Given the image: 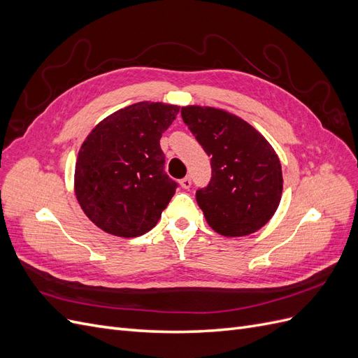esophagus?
I'll list each match as a JSON object with an SVG mask.
<instances>
[{"instance_id":"obj_1","label":"esophagus","mask_w":358,"mask_h":358,"mask_svg":"<svg viewBox=\"0 0 358 358\" xmlns=\"http://www.w3.org/2000/svg\"><path fill=\"white\" fill-rule=\"evenodd\" d=\"M191 178L189 176H187V178H183V179H180V187L183 188V189H189L191 188Z\"/></svg>"}]
</instances>
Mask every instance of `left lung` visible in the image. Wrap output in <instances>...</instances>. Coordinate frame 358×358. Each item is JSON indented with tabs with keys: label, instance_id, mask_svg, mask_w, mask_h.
Segmentation results:
<instances>
[{
	"label": "left lung",
	"instance_id": "1",
	"mask_svg": "<svg viewBox=\"0 0 358 358\" xmlns=\"http://www.w3.org/2000/svg\"><path fill=\"white\" fill-rule=\"evenodd\" d=\"M180 115L210 157V182L196 192L206 221L225 237L262 229L282 196V170L273 148L254 127L224 110L188 106Z\"/></svg>",
	"mask_w": 358,
	"mask_h": 358
}]
</instances>
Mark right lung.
<instances>
[{
  "label": "right lung",
  "instance_id": "right-lung-1",
  "mask_svg": "<svg viewBox=\"0 0 358 358\" xmlns=\"http://www.w3.org/2000/svg\"><path fill=\"white\" fill-rule=\"evenodd\" d=\"M178 106L142 101L106 117L86 137L76 162V197L101 230L137 237L152 230L175 196L164 171L162 133Z\"/></svg>",
  "mask_w": 358,
  "mask_h": 358
}]
</instances>
